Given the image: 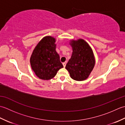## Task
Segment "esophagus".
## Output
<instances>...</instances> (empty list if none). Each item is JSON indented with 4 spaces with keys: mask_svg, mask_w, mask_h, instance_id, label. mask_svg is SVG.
I'll return each instance as SVG.
<instances>
[{
    "mask_svg": "<svg viewBox=\"0 0 125 125\" xmlns=\"http://www.w3.org/2000/svg\"><path fill=\"white\" fill-rule=\"evenodd\" d=\"M63 67H65V65H66V62L63 63Z\"/></svg>",
    "mask_w": 125,
    "mask_h": 125,
    "instance_id": "1",
    "label": "esophagus"
}]
</instances>
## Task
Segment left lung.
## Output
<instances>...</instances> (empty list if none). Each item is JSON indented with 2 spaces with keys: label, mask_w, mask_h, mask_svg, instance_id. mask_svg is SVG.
<instances>
[{
  "label": "left lung",
  "mask_w": 125,
  "mask_h": 125,
  "mask_svg": "<svg viewBox=\"0 0 125 125\" xmlns=\"http://www.w3.org/2000/svg\"><path fill=\"white\" fill-rule=\"evenodd\" d=\"M73 54L65 69L73 79L82 81L88 77L95 64V59L91 48L83 39L72 41Z\"/></svg>",
  "instance_id": "left-lung-1"
}]
</instances>
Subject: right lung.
Returning a JSON list of instances; mask_svg holds the SVG:
<instances>
[{
	"label": "right lung",
	"mask_w": 125,
	"mask_h": 125,
	"mask_svg": "<svg viewBox=\"0 0 125 125\" xmlns=\"http://www.w3.org/2000/svg\"><path fill=\"white\" fill-rule=\"evenodd\" d=\"M55 39L48 36L42 39L34 49L30 62L31 68L39 78L49 80L54 77L63 67L60 56L56 52Z\"/></svg>",
	"instance_id": "add662e5"
}]
</instances>
